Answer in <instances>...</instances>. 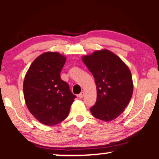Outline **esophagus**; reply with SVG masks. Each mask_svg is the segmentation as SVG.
<instances>
[{"instance_id":"obj_1","label":"esophagus","mask_w":159,"mask_h":159,"mask_svg":"<svg viewBox=\"0 0 159 159\" xmlns=\"http://www.w3.org/2000/svg\"><path fill=\"white\" fill-rule=\"evenodd\" d=\"M84 92H81V93H80L79 94H78V98H84Z\"/></svg>"}]
</instances>
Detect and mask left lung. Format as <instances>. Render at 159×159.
Wrapping results in <instances>:
<instances>
[{"label":"left lung","instance_id":"obj_1","mask_svg":"<svg viewBox=\"0 0 159 159\" xmlns=\"http://www.w3.org/2000/svg\"><path fill=\"white\" fill-rule=\"evenodd\" d=\"M94 78L97 100L90 111L94 117L111 121L129 103L134 85L129 68L120 57L104 49L82 57Z\"/></svg>","mask_w":159,"mask_h":159}]
</instances>
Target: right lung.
<instances>
[{
  "instance_id": "1",
  "label": "right lung",
  "mask_w": 159,
  "mask_h": 159,
  "mask_svg": "<svg viewBox=\"0 0 159 159\" xmlns=\"http://www.w3.org/2000/svg\"><path fill=\"white\" fill-rule=\"evenodd\" d=\"M66 57L57 52L38 56L28 70L23 82V94L29 111L38 121L54 125L67 118L75 95L60 73Z\"/></svg>"
}]
</instances>
